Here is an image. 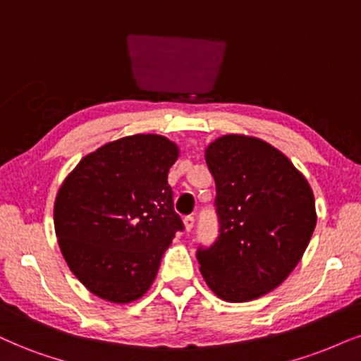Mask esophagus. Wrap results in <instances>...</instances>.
Masks as SVG:
<instances>
[{"label": "esophagus", "instance_id": "obj_1", "mask_svg": "<svg viewBox=\"0 0 361 361\" xmlns=\"http://www.w3.org/2000/svg\"><path fill=\"white\" fill-rule=\"evenodd\" d=\"M184 228H185V231H188V233L194 228V217L192 216H185L184 217Z\"/></svg>", "mask_w": 361, "mask_h": 361}]
</instances>
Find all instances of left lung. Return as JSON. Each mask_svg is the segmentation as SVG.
Returning a JSON list of instances; mask_svg holds the SVG:
<instances>
[{"label": "left lung", "mask_w": 361, "mask_h": 361, "mask_svg": "<svg viewBox=\"0 0 361 361\" xmlns=\"http://www.w3.org/2000/svg\"><path fill=\"white\" fill-rule=\"evenodd\" d=\"M219 238L197 251L201 274L229 303L256 300L296 268L317 226L308 180L268 142L229 133L207 145Z\"/></svg>", "instance_id": "1"}]
</instances>
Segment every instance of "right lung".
Wrapping results in <instances>:
<instances>
[{
	"instance_id": "obj_1",
	"label": "right lung",
	"mask_w": 361,
	"mask_h": 361,
	"mask_svg": "<svg viewBox=\"0 0 361 361\" xmlns=\"http://www.w3.org/2000/svg\"><path fill=\"white\" fill-rule=\"evenodd\" d=\"M179 147L157 133L102 145L66 176L53 209L66 264L88 291L126 305L144 296L177 231L169 169Z\"/></svg>"
}]
</instances>
